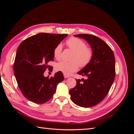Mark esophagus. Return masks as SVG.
<instances>
[{"instance_id":"obj_1","label":"esophagus","mask_w":134,"mask_h":134,"mask_svg":"<svg viewBox=\"0 0 134 134\" xmlns=\"http://www.w3.org/2000/svg\"><path fill=\"white\" fill-rule=\"evenodd\" d=\"M64 76L65 78H69V76L68 75H66V74H64Z\"/></svg>"}]
</instances>
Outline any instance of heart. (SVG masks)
Segmentation results:
<instances>
[{
  "label": "heart",
  "instance_id": "heart-1",
  "mask_svg": "<svg viewBox=\"0 0 134 134\" xmlns=\"http://www.w3.org/2000/svg\"><path fill=\"white\" fill-rule=\"evenodd\" d=\"M66 46L73 51L70 62H61L56 65L57 71L62 72L66 75H70L78 69L79 65L81 68L87 66L93 58V52L91 48L86 47V44L83 40L76 37H71L66 40ZM63 50V46L58 44L54 49V57L60 60Z\"/></svg>",
  "mask_w": 134,
  "mask_h": 134
}]
</instances>
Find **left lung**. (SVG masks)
I'll use <instances>...</instances> for the list:
<instances>
[{"label": "left lung", "mask_w": 134, "mask_h": 134, "mask_svg": "<svg viewBox=\"0 0 134 134\" xmlns=\"http://www.w3.org/2000/svg\"><path fill=\"white\" fill-rule=\"evenodd\" d=\"M74 36L86 40L91 45L93 56L91 63L78 72L87 78L76 79V86L69 91V94L75 104L91 107L106 97L112 86L116 74L115 56L110 47L97 36L88 34Z\"/></svg>", "instance_id": "1"}]
</instances>
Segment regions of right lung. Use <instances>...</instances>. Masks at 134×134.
Wrapping results in <instances>:
<instances>
[{"label":"right lung","instance_id":"right-lung-1","mask_svg":"<svg viewBox=\"0 0 134 134\" xmlns=\"http://www.w3.org/2000/svg\"><path fill=\"white\" fill-rule=\"evenodd\" d=\"M67 36V34L40 33L19 44L14 63V73L22 94L31 102H47L55 93L58 84L64 80L61 71L50 78L44 77L43 73L46 69L52 67L48 63L54 60V48Z\"/></svg>","mask_w":134,"mask_h":134}]
</instances>
